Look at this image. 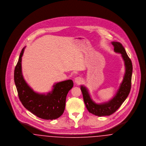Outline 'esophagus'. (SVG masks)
<instances>
[{
    "label": "esophagus",
    "mask_w": 146,
    "mask_h": 146,
    "mask_svg": "<svg viewBox=\"0 0 146 146\" xmlns=\"http://www.w3.org/2000/svg\"><path fill=\"white\" fill-rule=\"evenodd\" d=\"M74 82H75L78 85H79V84H80L82 83V79L80 77L78 76V77H76V78H75Z\"/></svg>",
    "instance_id": "esophagus-1"
}]
</instances>
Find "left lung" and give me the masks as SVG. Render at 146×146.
I'll list each match as a JSON object with an SVG mask.
<instances>
[{"label": "left lung", "instance_id": "obj_1", "mask_svg": "<svg viewBox=\"0 0 146 146\" xmlns=\"http://www.w3.org/2000/svg\"><path fill=\"white\" fill-rule=\"evenodd\" d=\"M111 44L114 46V51L121 54L125 66L124 79L115 96L108 102L96 104L91 98L87 89L83 85L80 87L83 96L84 101L87 110L91 114L98 117L110 115L116 111L124 102L131 90L132 73L131 61L120 42H113Z\"/></svg>", "mask_w": 146, "mask_h": 146}]
</instances>
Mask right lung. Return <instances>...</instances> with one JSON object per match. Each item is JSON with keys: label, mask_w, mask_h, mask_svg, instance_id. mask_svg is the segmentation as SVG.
I'll return each mask as SVG.
<instances>
[{"label": "right lung", "mask_w": 146, "mask_h": 146, "mask_svg": "<svg viewBox=\"0 0 146 146\" xmlns=\"http://www.w3.org/2000/svg\"><path fill=\"white\" fill-rule=\"evenodd\" d=\"M24 47L20 53L14 70V81L19 99L23 106L39 118L54 120L62 115L66 104V96L73 86L72 80L55 84L54 89L47 95L35 92L26 83L22 74L21 60Z\"/></svg>", "instance_id": "1"}]
</instances>
